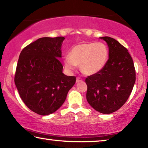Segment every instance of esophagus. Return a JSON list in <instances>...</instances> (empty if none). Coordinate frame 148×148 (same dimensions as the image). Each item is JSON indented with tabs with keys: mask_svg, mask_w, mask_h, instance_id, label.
Here are the masks:
<instances>
[{
	"mask_svg": "<svg viewBox=\"0 0 148 148\" xmlns=\"http://www.w3.org/2000/svg\"><path fill=\"white\" fill-rule=\"evenodd\" d=\"M81 81H83V79L80 78V77H77L76 83H79V82H81Z\"/></svg>",
	"mask_w": 148,
	"mask_h": 148,
	"instance_id": "1",
	"label": "esophagus"
}]
</instances>
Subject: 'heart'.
<instances>
[{
    "label": "heart",
    "mask_w": 148,
    "mask_h": 148,
    "mask_svg": "<svg viewBox=\"0 0 148 148\" xmlns=\"http://www.w3.org/2000/svg\"><path fill=\"white\" fill-rule=\"evenodd\" d=\"M108 58L107 46L101 42L81 43L74 45L69 53V58L63 60V65L69 72L80 65L86 75H92L101 71Z\"/></svg>",
    "instance_id": "obj_1"
}]
</instances>
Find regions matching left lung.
Returning <instances> with one entry per match:
<instances>
[{"label": "left lung", "instance_id": "8db88e82", "mask_svg": "<svg viewBox=\"0 0 148 148\" xmlns=\"http://www.w3.org/2000/svg\"><path fill=\"white\" fill-rule=\"evenodd\" d=\"M107 43L108 60L101 71L86 78L87 100L98 112L112 113L130 95L136 81L134 65L126 48L112 38H100Z\"/></svg>", "mask_w": 148, "mask_h": 148}]
</instances>
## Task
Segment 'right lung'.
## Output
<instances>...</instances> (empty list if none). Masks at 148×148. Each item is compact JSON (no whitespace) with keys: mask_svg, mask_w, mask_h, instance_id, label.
<instances>
[{"mask_svg":"<svg viewBox=\"0 0 148 148\" xmlns=\"http://www.w3.org/2000/svg\"><path fill=\"white\" fill-rule=\"evenodd\" d=\"M64 37H44L22 49L18 61L14 83L24 104L40 115L60 108L76 77L63 73L61 45Z\"/></svg>","mask_w":148,"mask_h":148,"instance_id":"1","label":"right lung"}]
</instances>
